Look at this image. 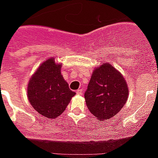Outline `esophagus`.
Here are the masks:
<instances>
[{
    "label": "esophagus",
    "instance_id": "34e87169",
    "mask_svg": "<svg viewBox=\"0 0 158 158\" xmlns=\"http://www.w3.org/2000/svg\"><path fill=\"white\" fill-rule=\"evenodd\" d=\"M82 92H83V90H82V89L76 90V93H77V95H82Z\"/></svg>",
    "mask_w": 158,
    "mask_h": 158
}]
</instances>
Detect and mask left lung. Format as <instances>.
Here are the masks:
<instances>
[{"label": "left lung", "instance_id": "obj_1", "mask_svg": "<svg viewBox=\"0 0 158 158\" xmlns=\"http://www.w3.org/2000/svg\"><path fill=\"white\" fill-rule=\"evenodd\" d=\"M127 85L122 73L110 63L95 68L84 95L90 112L100 121L116 115L128 100Z\"/></svg>", "mask_w": 158, "mask_h": 158}]
</instances>
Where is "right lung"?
I'll use <instances>...</instances> for the list:
<instances>
[{
	"mask_svg": "<svg viewBox=\"0 0 158 158\" xmlns=\"http://www.w3.org/2000/svg\"><path fill=\"white\" fill-rule=\"evenodd\" d=\"M61 67L62 64L55 63V59L49 58L37 68L28 82L30 105L48 118L59 117L76 95L63 79Z\"/></svg>",
	"mask_w": 158,
	"mask_h": 158,
	"instance_id": "obj_1",
	"label": "right lung"
}]
</instances>
